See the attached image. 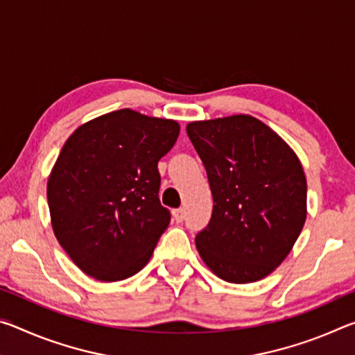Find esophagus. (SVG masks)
<instances>
[{
	"instance_id": "obj_1",
	"label": "esophagus",
	"mask_w": 355,
	"mask_h": 355,
	"mask_svg": "<svg viewBox=\"0 0 355 355\" xmlns=\"http://www.w3.org/2000/svg\"><path fill=\"white\" fill-rule=\"evenodd\" d=\"M173 220L180 224V222L184 220V209L183 208H178V209H173Z\"/></svg>"
}]
</instances>
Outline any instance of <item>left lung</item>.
Listing matches in <instances>:
<instances>
[{
  "instance_id": "left-lung-1",
  "label": "left lung",
  "mask_w": 355,
  "mask_h": 355,
  "mask_svg": "<svg viewBox=\"0 0 355 355\" xmlns=\"http://www.w3.org/2000/svg\"><path fill=\"white\" fill-rule=\"evenodd\" d=\"M207 169L211 220L196 236L203 263L230 284L266 277L290 254L307 219V180L297 155L249 114L186 127Z\"/></svg>"
}]
</instances>
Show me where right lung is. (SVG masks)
Wrapping results in <instances>:
<instances>
[{"mask_svg": "<svg viewBox=\"0 0 355 355\" xmlns=\"http://www.w3.org/2000/svg\"><path fill=\"white\" fill-rule=\"evenodd\" d=\"M180 135L175 120L119 110L78 127L46 184L55 236L84 274L128 279L148 263L171 224L158 161Z\"/></svg>", "mask_w": 355, "mask_h": 355, "instance_id": "1", "label": "right lung"}]
</instances>
